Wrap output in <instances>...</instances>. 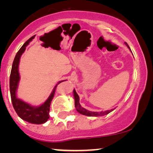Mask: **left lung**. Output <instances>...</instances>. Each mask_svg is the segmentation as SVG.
Returning <instances> with one entry per match:
<instances>
[{"label":"left lung","mask_w":153,"mask_h":153,"mask_svg":"<svg viewBox=\"0 0 153 153\" xmlns=\"http://www.w3.org/2000/svg\"><path fill=\"white\" fill-rule=\"evenodd\" d=\"M125 44L129 49V47L127 44V42H125ZM73 93H74L75 107H76V111L79 113V114L85 115V116H105V115H107L108 114H109L110 112H111L113 110H114V109H111V110L105 111H101V112L90 111L85 109V108H83L82 106H81L80 103H79V97L78 94L76 93V91H75V89H74V91H73Z\"/></svg>","instance_id":"8db88e82"}]
</instances>
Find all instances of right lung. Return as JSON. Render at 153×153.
<instances>
[{
	"label": "right lung",
	"mask_w": 153,
	"mask_h": 153,
	"mask_svg": "<svg viewBox=\"0 0 153 153\" xmlns=\"http://www.w3.org/2000/svg\"><path fill=\"white\" fill-rule=\"evenodd\" d=\"M35 36V35L31 37L28 40H27L26 43L19 50L17 53L16 54L13 63H12L11 74L10 76V91L12 105H13L14 110L18 116L22 120L26 121V122L32 123V124L39 125L46 123L49 118L50 105H51V102L53 98L54 94H55L56 87L58 84H59L62 81H65V80L59 81L55 85L53 91L51 92V95H49L48 99L40 106H32L16 97V91H17L19 82L20 80L19 73V65L20 58L26 50V46L30 43V42L33 40V39H34Z\"/></svg>",
	"instance_id": "1"
}]
</instances>
